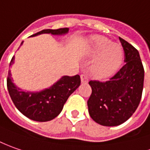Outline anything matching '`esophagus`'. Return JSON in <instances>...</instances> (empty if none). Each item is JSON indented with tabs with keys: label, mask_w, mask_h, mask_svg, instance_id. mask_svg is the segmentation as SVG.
<instances>
[{
	"label": "esophagus",
	"mask_w": 150,
	"mask_h": 150,
	"mask_svg": "<svg viewBox=\"0 0 150 150\" xmlns=\"http://www.w3.org/2000/svg\"><path fill=\"white\" fill-rule=\"evenodd\" d=\"M80 80H81V83L82 84H87L88 81H89V79H88V76L85 74L80 75Z\"/></svg>",
	"instance_id": "34e87169"
}]
</instances>
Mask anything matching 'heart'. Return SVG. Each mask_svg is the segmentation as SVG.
Here are the masks:
<instances>
[{
    "instance_id": "1",
    "label": "heart",
    "mask_w": 150,
    "mask_h": 150,
    "mask_svg": "<svg viewBox=\"0 0 150 150\" xmlns=\"http://www.w3.org/2000/svg\"><path fill=\"white\" fill-rule=\"evenodd\" d=\"M90 50L93 56H97L91 66V74L98 79L113 75L121 65L124 51L120 45L112 44L104 36L93 35L90 39Z\"/></svg>"
}]
</instances>
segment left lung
Listing matches in <instances>:
<instances>
[{
	"instance_id": "1",
	"label": "left lung",
	"mask_w": 150,
	"mask_h": 150,
	"mask_svg": "<svg viewBox=\"0 0 150 150\" xmlns=\"http://www.w3.org/2000/svg\"><path fill=\"white\" fill-rule=\"evenodd\" d=\"M125 64L110 80H91L92 93L87 101L92 120L104 126H117L135 112L142 97L144 70L137 50L120 37Z\"/></svg>"
}]
</instances>
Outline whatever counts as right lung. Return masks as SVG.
Here are the masks:
<instances>
[{
  "instance_id": "add662e5",
  "label": "right lung",
  "mask_w": 150,
  "mask_h": 150,
  "mask_svg": "<svg viewBox=\"0 0 150 150\" xmlns=\"http://www.w3.org/2000/svg\"><path fill=\"white\" fill-rule=\"evenodd\" d=\"M68 31L69 28L47 29L34 34L31 36L45 33L64 35L68 33ZM13 63L14 56L10 62V66ZM6 81L9 95L18 110L32 120L45 122L59 115L68 98L80 86V77L79 75H65L50 88L40 92H25L16 86L12 82L11 70L8 71Z\"/></svg>"
}]
</instances>
